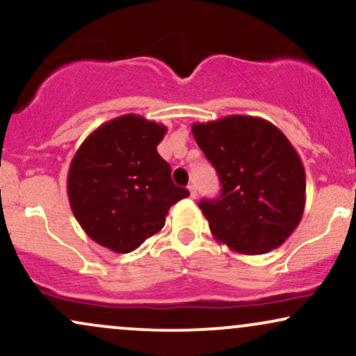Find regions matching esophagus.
Segmentation results:
<instances>
[{
    "mask_svg": "<svg viewBox=\"0 0 356 356\" xmlns=\"http://www.w3.org/2000/svg\"><path fill=\"white\" fill-rule=\"evenodd\" d=\"M187 189H189V192H191V197H192V199L197 197V191H195V186H194V184H191V186L187 187Z\"/></svg>",
    "mask_w": 356,
    "mask_h": 356,
    "instance_id": "34e87169",
    "label": "esophagus"
}]
</instances>
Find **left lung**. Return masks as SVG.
I'll return each instance as SVG.
<instances>
[{"label":"left lung","instance_id":"8db88e82","mask_svg":"<svg viewBox=\"0 0 356 356\" xmlns=\"http://www.w3.org/2000/svg\"><path fill=\"white\" fill-rule=\"evenodd\" d=\"M192 136L222 186L218 199L199 202L214 239L249 256L280 248L306 202L305 167L291 142L271 122L251 115L195 122Z\"/></svg>","mask_w":356,"mask_h":356}]
</instances>
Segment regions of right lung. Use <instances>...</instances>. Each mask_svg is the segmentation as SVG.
<instances>
[{"instance_id": "obj_1", "label": "right lung", "mask_w": 356, "mask_h": 356, "mask_svg": "<svg viewBox=\"0 0 356 356\" xmlns=\"http://www.w3.org/2000/svg\"><path fill=\"white\" fill-rule=\"evenodd\" d=\"M167 127L127 113L81 142L68 169V201L90 239L130 252L164 227L175 202L189 195L170 179L157 152Z\"/></svg>"}]
</instances>
